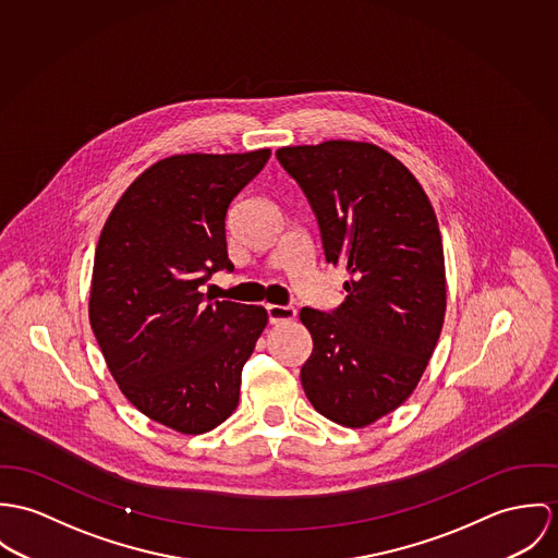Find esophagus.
<instances>
[{
	"label": "esophagus",
	"instance_id": "obj_1",
	"mask_svg": "<svg viewBox=\"0 0 558 558\" xmlns=\"http://www.w3.org/2000/svg\"><path fill=\"white\" fill-rule=\"evenodd\" d=\"M267 314H269V323L271 325H278V323H287V320H293L298 310L293 306H278V304H269L267 306Z\"/></svg>",
	"mask_w": 558,
	"mask_h": 558
}]
</instances>
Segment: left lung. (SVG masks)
Returning a JSON list of instances; mask_svg holds the SVG:
<instances>
[{
  "label": "left lung",
  "instance_id": "8db88e82",
  "mask_svg": "<svg viewBox=\"0 0 558 558\" xmlns=\"http://www.w3.org/2000/svg\"><path fill=\"white\" fill-rule=\"evenodd\" d=\"M276 156L308 196L327 263L349 274L340 308L300 312L314 344L302 385L323 417L366 428L411 398L442 329L447 280L433 203L374 143L323 141Z\"/></svg>",
  "mask_w": 558,
  "mask_h": 558
}]
</instances>
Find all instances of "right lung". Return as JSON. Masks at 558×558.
Returning a JSON list of instances; mask_svg holds the SVG:
<instances>
[{
	"instance_id": "add662e5",
	"label": "right lung",
	"mask_w": 558,
	"mask_h": 558,
	"mask_svg": "<svg viewBox=\"0 0 558 558\" xmlns=\"http://www.w3.org/2000/svg\"><path fill=\"white\" fill-rule=\"evenodd\" d=\"M271 149L175 154L145 169L111 209L94 256L89 325L128 402L180 434L220 426L267 310L205 302L201 284L233 269L225 218Z\"/></svg>"
}]
</instances>
